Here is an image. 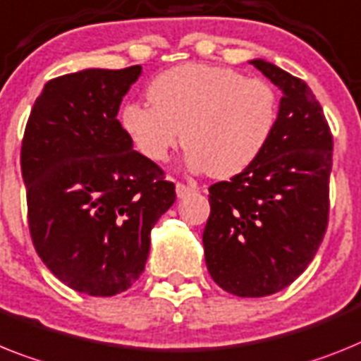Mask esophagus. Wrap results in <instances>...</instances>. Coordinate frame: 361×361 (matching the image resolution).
Wrapping results in <instances>:
<instances>
[{
    "label": "esophagus",
    "instance_id": "obj_1",
    "mask_svg": "<svg viewBox=\"0 0 361 361\" xmlns=\"http://www.w3.org/2000/svg\"><path fill=\"white\" fill-rule=\"evenodd\" d=\"M195 187L190 185H185V183H181V181H178L176 183V195H178V198H183V196L190 195V192H195Z\"/></svg>",
    "mask_w": 361,
    "mask_h": 361
}]
</instances>
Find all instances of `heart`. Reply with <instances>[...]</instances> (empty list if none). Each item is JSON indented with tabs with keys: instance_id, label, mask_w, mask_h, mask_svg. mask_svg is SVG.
I'll list each match as a JSON object with an SVG mask.
<instances>
[{
	"instance_id": "obj_1",
	"label": "heart",
	"mask_w": 361,
	"mask_h": 361,
	"mask_svg": "<svg viewBox=\"0 0 361 361\" xmlns=\"http://www.w3.org/2000/svg\"><path fill=\"white\" fill-rule=\"evenodd\" d=\"M147 102L130 101L121 124L150 161H165L181 141L190 171L214 178L244 172L262 156L279 124V93L268 80L211 63H183L159 73Z\"/></svg>"
}]
</instances>
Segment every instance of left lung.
Instances as JSON below:
<instances>
[{
  "mask_svg": "<svg viewBox=\"0 0 361 361\" xmlns=\"http://www.w3.org/2000/svg\"><path fill=\"white\" fill-rule=\"evenodd\" d=\"M251 63L283 92L277 130L253 165L209 187L202 240L220 288L264 298L292 284L325 237L332 132L307 82L264 60Z\"/></svg>",
  "mask_w": 361,
  "mask_h": 361,
  "instance_id": "obj_1",
  "label": "left lung"
}]
</instances>
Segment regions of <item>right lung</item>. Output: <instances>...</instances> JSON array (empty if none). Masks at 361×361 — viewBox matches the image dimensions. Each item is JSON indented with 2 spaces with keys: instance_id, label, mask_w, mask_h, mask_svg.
Here are the masks:
<instances>
[{
  "instance_id": "right-lung-1",
  "label": "right lung",
  "mask_w": 361,
  "mask_h": 361,
  "mask_svg": "<svg viewBox=\"0 0 361 361\" xmlns=\"http://www.w3.org/2000/svg\"><path fill=\"white\" fill-rule=\"evenodd\" d=\"M141 66L86 69L44 86L21 141L36 253L69 288L108 298L143 274L150 231L174 204L161 166L132 148L117 119Z\"/></svg>"
}]
</instances>
